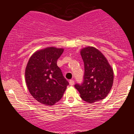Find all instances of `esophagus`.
<instances>
[{
    "mask_svg": "<svg viewBox=\"0 0 134 134\" xmlns=\"http://www.w3.org/2000/svg\"><path fill=\"white\" fill-rule=\"evenodd\" d=\"M69 84L70 86H73V85L75 84V81H74L73 80H71L69 81Z\"/></svg>",
    "mask_w": 134,
    "mask_h": 134,
    "instance_id": "34e87169",
    "label": "esophagus"
}]
</instances>
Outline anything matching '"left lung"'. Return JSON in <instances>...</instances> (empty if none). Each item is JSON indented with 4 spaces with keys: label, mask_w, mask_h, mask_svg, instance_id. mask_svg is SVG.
<instances>
[{
    "label": "left lung",
    "mask_w": 134,
    "mask_h": 134,
    "mask_svg": "<svg viewBox=\"0 0 134 134\" xmlns=\"http://www.w3.org/2000/svg\"><path fill=\"white\" fill-rule=\"evenodd\" d=\"M84 63L83 82L76 84L83 100L89 103L104 99L107 97L113 83V70L103 54L93 47H86L80 51Z\"/></svg>",
    "instance_id": "obj_1"
}]
</instances>
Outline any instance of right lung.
I'll use <instances>...</instances> for the list:
<instances>
[{"mask_svg":"<svg viewBox=\"0 0 134 134\" xmlns=\"http://www.w3.org/2000/svg\"><path fill=\"white\" fill-rule=\"evenodd\" d=\"M64 49L51 47L31 56L25 69V80L31 95L47 106H53L63 97L69 82L57 65Z\"/></svg>","mask_w":134,"mask_h":134,"instance_id":"1","label":"right lung"}]
</instances>
